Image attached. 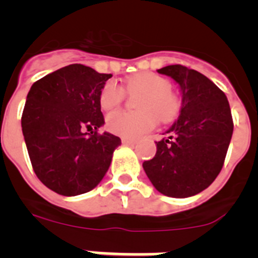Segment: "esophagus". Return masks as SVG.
<instances>
[{"label": "esophagus", "mask_w": 258, "mask_h": 258, "mask_svg": "<svg viewBox=\"0 0 258 258\" xmlns=\"http://www.w3.org/2000/svg\"><path fill=\"white\" fill-rule=\"evenodd\" d=\"M121 142L124 143V145L133 146V145H136V143H137V140H131V138H122Z\"/></svg>", "instance_id": "esophagus-1"}]
</instances>
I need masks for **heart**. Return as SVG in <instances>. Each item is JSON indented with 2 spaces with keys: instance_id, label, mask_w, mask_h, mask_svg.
I'll list each match as a JSON object with an SVG mask.
<instances>
[{
  "instance_id": "1",
  "label": "heart",
  "mask_w": 258,
  "mask_h": 258,
  "mask_svg": "<svg viewBox=\"0 0 258 258\" xmlns=\"http://www.w3.org/2000/svg\"><path fill=\"white\" fill-rule=\"evenodd\" d=\"M122 90L112 81L102 88L99 104L108 111L121 103L125 93H141L137 99V108L140 111H113L106 118V126L111 133L124 138H136L151 131L156 125L157 115L163 122L172 121L177 117L181 108L179 98L170 90L169 81L159 75L145 72L137 74L124 81Z\"/></svg>"
}]
</instances>
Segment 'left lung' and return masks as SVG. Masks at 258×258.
<instances>
[{
	"label": "left lung",
	"mask_w": 258,
	"mask_h": 258,
	"mask_svg": "<svg viewBox=\"0 0 258 258\" xmlns=\"http://www.w3.org/2000/svg\"><path fill=\"white\" fill-rule=\"evenodd\" d=\"M178 84L182 106L177 121L156 142L143 169L159 192L188 198L206 190L221 172L234 122L225 93L208 77L181 64L157 70Z\"/></svg>",
	"instance_id": "left-lung-1"
}]
</instances>
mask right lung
Wrapping results in <instances>:
<instances>
[{
	"mask_svg": "<svg viewBox=\"0 0 258 258\" xmlns=\"http://www.w3.org/2000/svg\"><path fill=\"white\" fill-rule=\"evenodd\" d=\"M111 77L70 64L36 81L28 92L22 131L29 159L38 179L59 195L93 190L121 145L113 134L98 133L104 124L99 94Z\"/></svg>",
	"mask_w": 258,
	"mask_h": 258,
	"instance_id": "obj_1",
	"label": "right lung"
}]
</instances>
